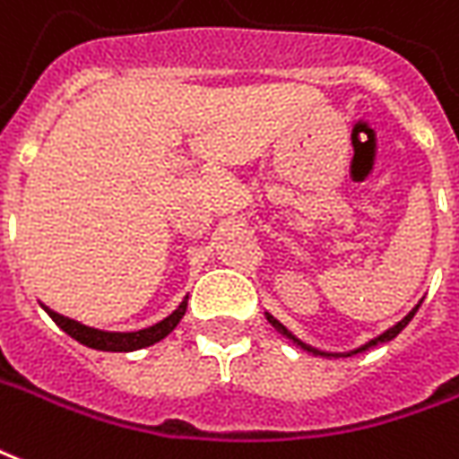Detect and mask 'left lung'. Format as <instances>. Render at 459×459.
<instances>
[{"label":"left lung","mask_w":459,"mask_h":459,"mask_svg":"<svg viewBox=\"0 0 459 459\" xmlns=\"http://www.w3.org/2000/svg\"><path fill=\"white\" fill-rule=\"evenodd\" d=\"M419 307H420V301H419V304H416V307L411 308L409 314L403 316V318H402V321H399V324H394L392 328H386L385 333L375 335V338H372V341L362 342V345H359V348H352V351H345V352H328V351H318V348H311V345H308V342L299 341L297 335L291 333V331H287V328H284V325H281L280 321H277V318H274V316H270V314H267V311H264V316H267V321H270V324H273V328H274V331H277V333L284 335V338H287V341H290L291 345H297V348H301V351L311 352V355H314V358H351V355H358V352H362V351H369V348H375V345H382V342L394 341V338H396V335L402 333L403 328H406V325H409V321H411V318H413V316H416V311H419Z\"/></svg>","instance_id":"left-lung-1"}]
</instances>
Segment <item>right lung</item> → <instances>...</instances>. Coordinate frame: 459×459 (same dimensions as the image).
<instances>
[{"label": "right lung", "instance_id": "obj_1", "mask_svg": "<svg viewBox=\"0 0 459 459\" xmlns=\"http://www.w3.org/2000/svg\"><path fill=\"white\" fill-rule=\"evenodd\" d=\"M186 294L182 301H179V307L168 316V318H162L158 324L148 325V328H141V331H128V333H117V331H100V328H91V325H84L80 321H74V318H67V316L57 314L53 308H48L46 304H40L43 311L56 321L63 331H65L70 338H74L77 342H82L91 351H104V352H131V351H141V348H148V345H155V342H160L162 338H168L178 324L182 321V316L186 311Z\"/></svg>", "mask_w": 459, "mask_h": 459}]
</instances>
